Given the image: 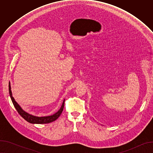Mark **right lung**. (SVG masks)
<instances>
[{"label":"right lung","mask_w":153,"mask_h":153,"mask_svg":"<svg viewBox=\"0 0 153 153\" xmlns=\"http://www.w3.org/2000/svg\"><path fill=\"white\" fill-rule=\"evenodd\" d=\"M9 93L10 96L11 97V99L12 100V102L16 109V110L19 113V114L27 122L31 123H36V124H43V123H51L53 121H55L61 114L63 108H64V103H65V100H63L62 105L59 109V110L54 114L53 115L51 116H44V117H37V116H34L31 114H28V113L25 112L24 110H23V109L22 108L20 105L15 101L14 97L12 96V92L11 90V85H10V82H9Z\"/></svg>","instance_id":"add662e5"}]
</instances>
